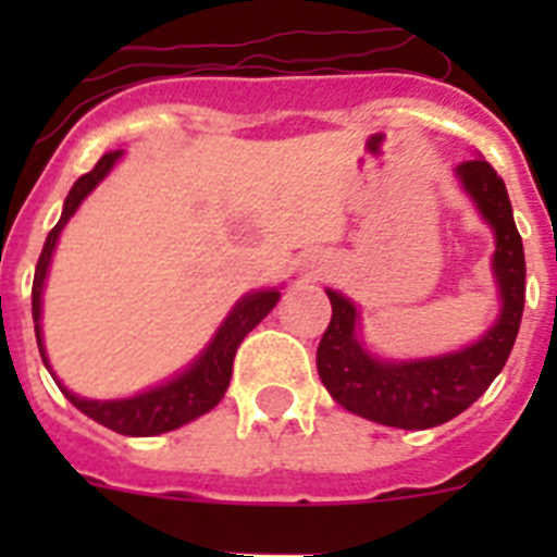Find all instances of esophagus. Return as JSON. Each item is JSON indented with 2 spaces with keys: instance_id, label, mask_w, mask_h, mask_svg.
<instances>
[{
  "instance_id": "34e87169",
  "label": "esophagus",
  "mask_w": 557,
  "mask_h": 557,
  "mask_svg": "<svg viewBox=\"0 0 557 557\" xmlns=\"http://www.w3.org/2000/svg\"><path fill=\"white\" fill-rule=\"evenodd\" d=\"M323 270V268H321ZM321 270H314V273H321Z\"/></svg>"
}]
</instances>
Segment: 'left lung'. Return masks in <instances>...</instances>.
Here are the masks:
<instances>
[{"label": "left lung", "mask_w": 557, "mask_h": 557, "mask_svg": "<svg viewBox=\"0 0 557 557\" xmlns=\"http://www.w3.org/2000/svg\"><path fill=\"white\" fill-rule=\"evenodd\" d=\"M455 178L494 231V273L499 314L469 346L416 359H385L362 337L357 304L329 287L332 323L318 346V373L339 407L398 430H430L469 410L499 376L516 343L524 312V248L513 223L505 181L485 159L462 161Z\"/></svg>", "instance_id": "8db88e82"}]
</instances>
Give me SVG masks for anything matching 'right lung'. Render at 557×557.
<instances>
[{
    "label": "right lung",
    "mask_w": 557,
    "mask_h": 557,
    "mask_svg": "<svg viewBox=\"0 0 557 557\" xmlns=\"http://www.w3.org/2000/svg\"><path fill=\"white\" fill-rule=\"evenodd\" d=\"M122 159V150L106 152L97 166L86 175L75 181V186L69 189L66 200H63L61 220L52 231H49L47 243H44L41 256H38L36 264V278H33V321H36V339L38 351H41L44 366L52 373L55 385L61 387L63 396L97 424L108 426V430L120 432V435L131 437H150L161 435V432H172L178 426L189 424L195 418H200L203 412L214 410L220 405V398L225 396L231 382V371H234V354L239 348V343L245 339V334L250 329H256L259 323L268 318L270 309L278 304L282 293L278 287L268 289H250L245 293L239 301L231 307V312L225 314L223 323L218 326V332L211 334V339L206 343L203 351L191 359L184 371L172 373L170 379L159 382V385L147 387V391L136 393V396L127 398H83L77 393L69 391L61 379L55 376L52 366H49L47 348H44V332H41V312H44V284H47L49 264H52V253L58 248V239H61V231L66 228V223L75 218V211L81 209L83 200L108 178V172L116 166V161Z\"/></svg>",
    "instance_id": "right-lung-1"
}]
</instances>
